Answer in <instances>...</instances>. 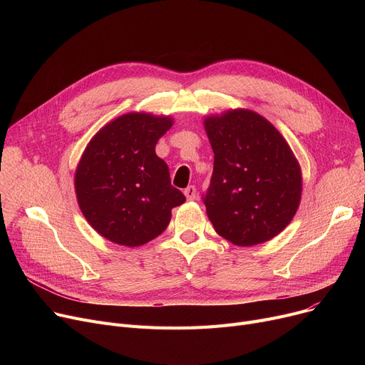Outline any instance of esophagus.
<instances>
[{
    "label": "esophagus",
    "mask_w": 365,
    "mask_h": 365,
    "mask_svg": "<svg viewBox=\"0 0 365 365\" xmlns=\"http://www.w3.org/2000/svg\"><path fill=\"white\" fill-rule=\"evenodd\" d=\"M183 194H185V197L189 200V201H192V200H195V197H197V189H195V186H187L185 190H183Z\"/></svg>",
    "instance_id": "esophagus-1"
}]
</instances>
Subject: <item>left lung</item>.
<instances>
[{
	"instance_id": "left-lung-1",
	"label": "left lung",
	"mask_w": 365,
	"mask_h": 365,
	"mask_svg": "<svg viewBox=\"0 0 365 365\" xmlns=\"http://www.w3.org/2000/svg\"><path fill=\"white\" fill-rule=\"evenodd\" d=\"M215 152L213 175L202 195L216 232L235 245L269 241L294 217L302 173L279 131L247 109L204 121Z\"/></svg>"
}]
</instances>
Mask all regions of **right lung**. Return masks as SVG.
<instances>
[{"mask_svg": "<svg viewBox=\"0 0 365 365\" xmlns=\"http://www.w3.org/2000/svg\"><path fill=\"white\" fill-rule=\"evenodd\" d=\"M171 125L170 117L131 112L90 140L76 167L75 190L84 217L103 238L127 247L146 244L165 231L171 208L186 201L155 153Z\"/></svg>", "mask_w": 365, "mask_h": 365, "instance_id": "1", "label": "right lung"}]
</instances>
